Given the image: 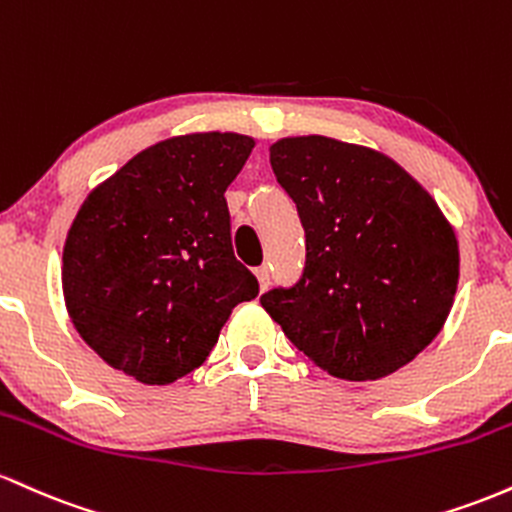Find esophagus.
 I'll use <instances>...</instances> for the list:
<instances>
[{
    "label": "esophagus",
    "mask_w": 512,
    "mask_h": 512,
    "mask_svg": "<svg viewBox=\"0 0 512 512\" xmlns=\"http://www.w3.org/2000/svg\"><path fill=\"white\" fill-rule=\"evenodd\" d=\"M256 278H258V285H261V290H266V287L271 285V268L258 266L256 268Z\"/></svg>",
    "instance_id": "obj_1"
}]
</instances>
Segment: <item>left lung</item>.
Segmentation results:
<instances>
[{
    "mask_svg": "<svg viewBox=\"0 0 512 512\" xmlns=\"http://www.w3.org/2000/svg\"><path fill=\"white\" fill-rule=\"evenodd\" d=\"M275 179L297 205L304 268L261 304L331 377L380 380L438 336L459 278L452 227L399 164L331 137L271 147Z\"/></svg>",
    "mask_w": 512,
    "mask_h": 512,
    "instance_id": "8db88e82",
    "label": "left lung"
}]
</instances>
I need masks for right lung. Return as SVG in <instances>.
<instances>
[{
    "instance_id": "right-lung-1",
    "label": "right lung",
    "mask_w": 512,
    "mask_h": 512,
    "mask_svg": "<svg viewBox=\"0 0 512 512\" xmlns=\"http://www.w3.org/2000/svg\"><path fill=\"white\" fill-rule=\"evenodd\" d=\"M254 140L171 137L89 193L62 251L72 324L108 365L169 384L205 363L239 302L258 295L237 261L225 191Z\"/></svg>"
}]
</instances>
